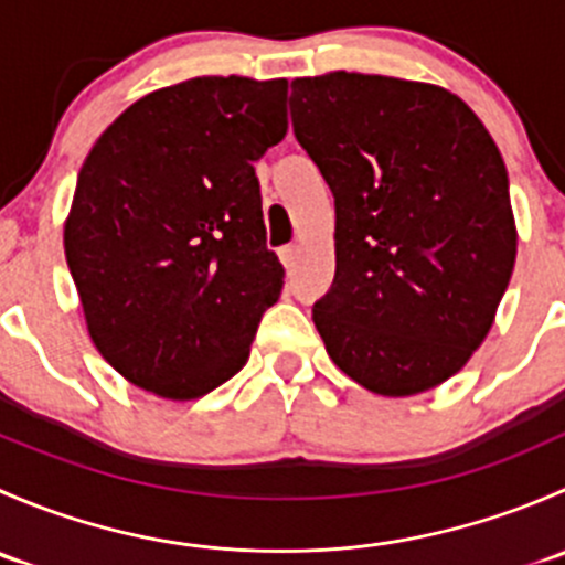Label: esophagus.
Segmentation results:
<instances>
[{"mask_svg":"<svg viewBox=\"0 0 565 565\" xmlns=\"http://www.w3.org/2000/svg\"><path fill=\"white\" fill-rule=\"evenodd\" d=\"M278 256H281L284 267H287V270H292V267L298 265L300 248H298V246H287V248H281V250H278Z\"/></svg>","mask_w":565,"mask_h":565,"instance_id":"obj_1","label":"esophagus"}]
</instances>
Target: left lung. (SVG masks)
Here are the masks:
<instances>
[{"mask_svg":"<svg viewBox=\"0 0 565 565\" xmlns=\"http://www.w3.org/2000/svg\"><path fill=\"white\" fill-rule=\"evenodd\" d=\"M292 128L335 199V276L311 315L330 361L415 396L483 344L516 262L498 145L451 89L335 71L295 78Z\"/></svg>","mask_w":565,"mask_h":565,"instance_id":"left-lung-1","label":"left lung"}]
</instances>
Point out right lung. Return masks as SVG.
<instances>
[{
    "label": "right lung",
    "instance_id": "right-lung-1",
    "mask_svg": "<svg viewBox=\"0 0 565 565\" xmlns=\"http://www.w3.org/2000/svg\"><path fill=\"white\" fill-rule=\"evenodd\" d=\"M287 78H188L125 108L78 172L65 259L95 350L172 402L246 366L284 267L254 163L287 136Z\"/></svg>",
    "mask_w": 565,
    "mask_h": 565
}]
</instances>
